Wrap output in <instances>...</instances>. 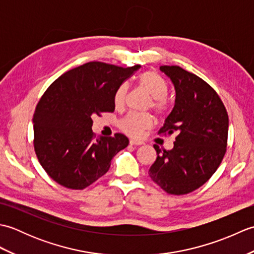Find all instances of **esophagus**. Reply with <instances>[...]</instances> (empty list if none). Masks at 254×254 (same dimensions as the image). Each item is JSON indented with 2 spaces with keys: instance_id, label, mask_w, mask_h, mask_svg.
Instances as JSON below:
<instances>
[{
  "instance_id": "esophagus-1",
  "label": "esophagus",
  "mask_w": 254,
  "mask_h": 254,
  "mask_svg": "<svg viewBox=\"0 0 254 254\" xmlns=\"http://www.w3.org/2000/svg\"><path fill=\"white\" fill-rule=\"evenodd\" d=\"M131 145H135V146H139V145H143L144 143L141 141H137V139H130Z\"/></svg>"
}]
</instances>
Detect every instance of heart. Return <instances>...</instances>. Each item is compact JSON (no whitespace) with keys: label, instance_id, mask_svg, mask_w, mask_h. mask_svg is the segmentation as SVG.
I'll return each instance as SVG.
<instances>
[{"label":"heart","instance_id":"obj_1","mask_svg":"<svg viewBox=\"0 0 254 254\" xmlns=\"http://www.w3.org/2000/svg\"><path fill=\"white\" fill-rule=\"evenodd\" d=\"M139 86L153 97V109L159 116H164L167 112L165 99L168 96V86L164 78L154 71H147L139 76ZM128 94V86L122 84L116 90L113 96V104L116 109L120 110L126 107ZM154 123L153 117L148 113H130L124 117L119 123V127L127 135L132 137H141L143 133L152 127Z\"/></svg>","mask_w":254,"mask_h":254}]
</instances>
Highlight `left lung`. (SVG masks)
I'll list each match as a JSON object with an SVG mask.
<instances>
[{
    "label": "left lung",
    "mask_w": 254,
    "mask_h": 254,
    "mask_svg": "<svg viewBox=\"0 0 254 254\" xmlns=\"http://www.w3.org/2000/svg\"><path fill=\"white\" fill-rule=\"evenodd\" d=\"M176 90L175 107L159 135L176 134L171 150L154 145L157 158L148 170L165 192L183 195L195 191L217 170L227 149L228 113L212 86L177 65H163Z\"/></svg>",
    "instance_id": "8db88e82"
}]
</instances>
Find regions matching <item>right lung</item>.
<instances>
[{
	"mask_svg": "<svg viewBox=\"0 0 254 254\" xmlns=\"http://www.w3.org/2000/svg\"><path fill=\"white\" fill-rule=\"evenodd\" d=\"M139 65L88 62L62 74L42 95L34 113V148L40 165L59 185L83 190L109 170L126 148L121 133L96 137L93 118L115 111L113 96Z\"/></svg>",
	"mask_w": 254,
	"mask_h": 254,
	"instance_id": "obj_1",
	"label": "right lung"
}]
</instances>
